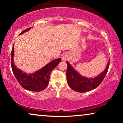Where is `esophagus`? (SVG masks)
Returning <instances> with one entry per match:
<instances>
[{"mask_svg":"<svg viewBox=\"0 0 123 123\" xmlns=\"http://www.w3.org/2000/svg\"><path fill=\"white\" fill-rule=\"evenodd\" d=\"M68 59V56H66V55H63V57H62V60H63V61H65V60Z\"/></svg>","mask_w":123,"mask_h":123,"instance_id":"esophagus-1","label":"esophagus"}]
</instances>
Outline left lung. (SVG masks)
I'll list each match as a JSON object with an SVG mask.
<instances>
[{"instance_id":"8db88e82","label":"left lung","mask_w":123,"mask_h":123,"mask_svg":"<svg viewBox=\"0 0 123 123\" xmlns=\"http://www.w3.org/2000/svg\"><path fill=\"white\" fill-rule=\"evenodd\" d=\"M109 61L105 70L94 78H87L80 75L78 72L74 69L69 63L67 62L68 67L66 74L67 82L69 86L75 91L81 93L90 91L97 88L101 83L106 75L109 67Z\"/></svg>"}]
</instances>
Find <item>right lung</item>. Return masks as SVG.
<instances>
[{
  "mask_svg": "<svg viewBox=\"0 0 123 123\" xmlns=\"http://www.w3.org/2000/svg\"><path fill=\"white\" fill-rule=\"evenodd\" d=\"M31 27L24 30L20 33L22 34L25 32L27 31ZM14 46H13L11 51V67L13 73L14 74L17 81L20 85L26 90L33 92H40L45 90L48 86L50 73L52 70L56 67L58 64L61 62V59H57L50 62L48 64L40 69L39 70L32 74H27L18 69L16 67L13 62V55H14Z\"/></svg>",
  "mask_w": 123,
  "mask_h": 123,
  "instance_id": "1",
  "label": "right lung"
}]
</instances>
